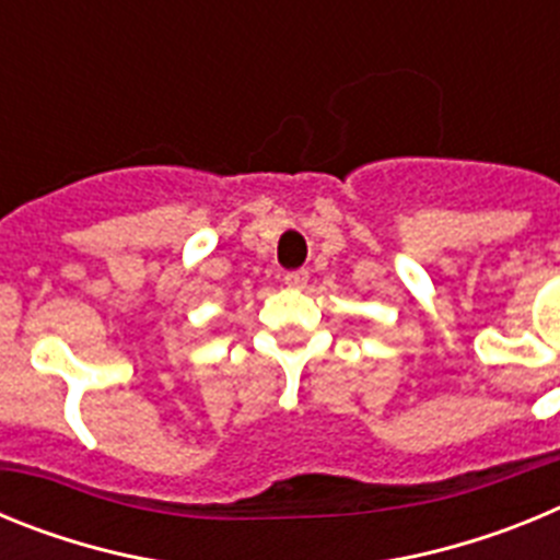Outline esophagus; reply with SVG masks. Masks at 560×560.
<instances>
[{"instance_id": "obj_1", "label": "esophagus", "mask_w": 560, "mask_h": 560, "mask_svg": "<svg viewBox=\"0 0 560 560\" xmlns=\"http://www.w3.org/2000/svg\"><path fill=\"white\" fill-rule=\"evenodd\" d=\"M305 283H308V271L305 269H296L285 275V285H289V289H305Z\"/></svg>"}]
</instances>
